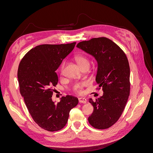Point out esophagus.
<instances>
[{
	"mask_svg": "<svg viewBox=\"0 0 153 153\" xmlns=\"http://www.w3.org/2000/svg\"><path fill=\"white\" fill-rule=\"evenodd\" d=\"M78 101H79L80 103H86L87 99L85 98H80L78 99Z\"/></svg>",
	"mask_w": 153,
	"mask_h": 153,
	"instance_id": "esophagus-1",
	"label": "esophagus"
}]
</instances>
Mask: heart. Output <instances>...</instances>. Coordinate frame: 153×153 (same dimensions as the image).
<instances>
[{"instance_id": "b5f03b06", "label": "heart", "mask_w": 153, "mask_h": 153, "mask_svg": "<svg viewBox=\"0 0 153 153\" xmlns=\"http://www.w3.org/2000/svg\"><path fill=\"white\" fill-rule=\"evenodd\" d=\"M74 59H75V61L76 62L78 65L80 66L81 69L84 68L85 67H89L90 66L89 60L84 55H82V54L76 55L74 56ZM64 64H65L64 63L62 64L61 72H62L63 71ZM86 85H87V83H81V84H75L73 87V90L76 94H82L83 93V89H84V87Z\"/></svg>"}]
</instances>
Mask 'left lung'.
Instances as JSON below:
<instances>
[{
    "mask_svg": "<svg viewBox=\"0 0 153 153\" xmlns=\"http://www.w3.org/2000/svg\"><path fill=\"white\" fill-rule=\"evenodd\" d=\"M76 47L95 57L98 65L96 81L98 89L103 91L100 98L89 99L94 111L88 121L94 128H108L121 117L130 92L128 58L117 44L105 37L81 41Z\"/></svg>",
    "mask_w": 153,
    "mask_h": 153,
    "instance_id": "8db88e82",
    "label": "left lung"
}]
</instances>
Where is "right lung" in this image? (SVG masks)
Here are the masks:
<instances>
[{"instance_id":"right-lung-1","label":"right lung","mask_w":153,"mask_h":153,"mask_svg":"<svg viewBox=\"0 0 153 153\" xmlns=\"http://www.w3.org/2000/svg\"><path fill=\"white\" fill-rule=\"evenodd\" d=\"M75 44L38 45L24 55L18 66L20 92L27 108L34 122L48 131L65 126L69 112L78 103L77 98L69 95L57 104L52 100L58 83L55 71Z\"/></svg>"}]
</instances>
